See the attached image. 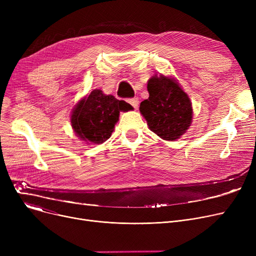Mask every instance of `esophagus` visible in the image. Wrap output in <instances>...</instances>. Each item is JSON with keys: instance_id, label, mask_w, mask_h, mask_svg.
Listing matches in <instances>:
<instances>
[{"instance_id": "esophagus-1", "label": "esophagus", "mask_w": 256, "mask_h": 256, "mask_svg": "<svg viewBox=\"0 0 256 256\" xmlns=\"http://www.w3.org/2000/svg\"><path fill=\"white\" fill-rule=\"evenodd\" d=\"M126 102H128L130 104H132L134 108H135V109H137V108H138V104H139V100H138L137 98H128V100H126Z\"/></svg>"}]
</instances>
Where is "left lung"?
<instances>
[{"mask_svg": "<svg viewBox=\"0 0 256 256\" xmlns=\"http://www.w3.org/2000/svg\"><path fill=\"white\" fill-rule=\"evenodd\" d=\"M150 98L140 104V112L150 130L164 140L178 139L192 121V104L178 83L164 76L148 80Z\"/></svg>", "mask_w": 256, "mask_h": 256, "instance_id": "8db88e82", "label": "left lung"}]
</instances>
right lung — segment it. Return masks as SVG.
I'll return each instance as SVG.
<instances>
[{"label":"right lung","instance_id":"add662e5","mask_svg":"<svg viewBox=\"0 0 256 256\" xmlns=\"http://www.w3.org/2000/svg\"><path fill=\"white\" fill-rule=\"evenodd\" d=\"M132 109L124 100L106 96L102 90L96 89L74 108L72 126L80 139L100 144L111 137L119 112Z\"/></svg>","mask_w":256,"mask_h":256}]
</instances>
